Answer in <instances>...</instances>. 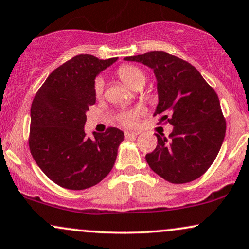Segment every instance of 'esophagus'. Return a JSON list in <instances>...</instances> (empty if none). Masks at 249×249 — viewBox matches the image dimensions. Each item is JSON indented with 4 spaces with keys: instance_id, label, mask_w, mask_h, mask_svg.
Returning a JSON list of instances; mask_svg holds the SVG:
<instances>
[{
    "instance_id": "obj_1",
    "label": "esophagus",
    "mask_w": 249,
    "mask_h": 249,
    "mask_svg": "<svg viewBox=\"0 0 249 249\" xmlns=\"http://www.w3.org/2000/svg\"><path fill=\"white\" fill-rule=\"evenodd\" d=\"M137 132H134V131H125L124 132V137L127 138V140H131V138H135L137 137Z\"/></svg>"
}]
</instances>
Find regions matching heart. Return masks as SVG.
<instances>
[{"mask_svg":"<svg viewBox=\"0 0 249 249\" xmlns=\"http://www.w3.org/2000/svg\"><path fill=\"white\" fill-rule=\"evenodd\" d=\"M118 76L125 87L131 90H141L146 82V74L140 67L134 65H124L119 67ZM104 90V81L101 77H97L93 83V92L96 97H101ZM138 114L137 112L130 111L122 113L119 117V120L124 127H134L136 124Z\"/></svg>","mask_w":249,"mask_h":249,"instance_id":"1","label":"heart"}]
</instances>
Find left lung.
Returning a JSON list of instances; mask_svg holds the SVG:
<instances>
[{
	"mask_svg": "<svg viewBox=\"0 0 249 249\" xmlns=\"http://www.w3.org/2000/svg\"><path fill=\"white\" fill-rule=\"evenodd\" d=\"M124 60L153 70L159 96L154 115L174 125L169 138L156 134V150L145 157L148 166L174 184L199 178L217 157L227 130L217 93L195 66L164 51H150Z\"/></svg>",
	"mask_w": 249,
	"mask_h": 249,
	"instance_id": "8db88e82",
	"label": "left lung"
}]
</instances>
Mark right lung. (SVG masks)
Wrapping results in <instances>:
<instances>
[{
  "label": "right lung",
  "instance_id": "add662e5",
  "mask_svg": "<svg viewBox=\"0 0 249 249\" xmlns=\"http://www.w3.org/2000/svg\"><path fill=\"white\" fill-rule=\"evenodd\" d=\"M117 59L79 54L57 67L35 93L28 145L40 169L61 188H91L114 166L124 132L109 127L91 140L83 128L96 102L95 77Z\"/></svg>",
  "mask_w": 249,
  "mask_h": 249
}]
</instances>
